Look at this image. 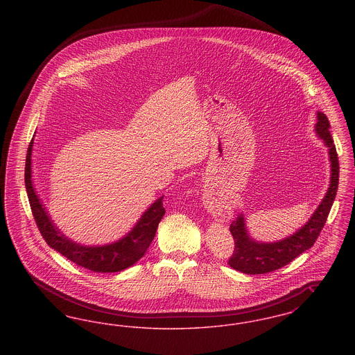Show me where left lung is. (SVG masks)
I'll list each match as a JSON object with an SVG mask.
<instances>
[{
	"label": "left lung",
	"instance_id": "left-lung-1",
	"mask_svg": "<svg viewBox=\"0 0 355 355\" xmlns=\"http://www.w3.org/2000/svg\"><path fill=\"white\" fill-rule=\"evenodd\" d=\"M317 133L324 141L330 150L331 161V184L326 197L310 220L298 230L294 236H288L281 242L274 243H257L252 241L245 230V223L242 216H239L232 225L230 233L234 239V250L229 258L230 268L246 274H265L270 271L278 270L295 259L298 255L309 250L327 220L330 209L336 200L339 181V162H338L337 149L330 135V123L327 117L318 112L317 114Z\"/></svg>",
	"mask_w": 355,
	"mask_h": 355
}]
</instances>
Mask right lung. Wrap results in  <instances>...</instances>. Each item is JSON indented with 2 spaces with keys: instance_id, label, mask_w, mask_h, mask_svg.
Segmentation results:
<instances>
[{
  "instance_id": "add662e5",
  "label": "right lung",
  "mask_w": 355,
  "mask_h": 355,
  "mask_svg": "<svg viewBox=\"0 0 355 355\" xmlns=\"http://www.w3.org/2000/svg\"><path fill=\"white\" fill-rule=\"evenodd\" d=\"M32 146L33 139L29 144L26 154L25 186L37 227L51 249L62 254L76 265L94 272H116L125 270L126 268L135 265L139 258H142L154 239L159 220L165 216V207L162 202L164 197L153 203L148 209V211H145L142 218L138 220L135 229L123 239L100 248L80 246L69 241L68 238H65L62 234H60V232L54 227V225L49 220L46 211L41 206L31 180Z\"/></svg>"
}]
</instances>
